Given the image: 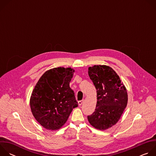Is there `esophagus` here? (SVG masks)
<instances>
[{
  "mask_svg": "<svg viewBox=\"0 0 156 156\" xmlns=\"http://www.w3.org/2000/svg\"><path fill=\"white\" fill-rule=\"evenodd\" d=\"M83 102H84V100L83 99V100H81V101H79L78 102V105H81L82 104H83Z\"/></svg>",
  "mask_w": 156,
  "mask_h": 156,
  "instance_id": "esophagus-1",
  "label": "esophagus"
}]
</instances>
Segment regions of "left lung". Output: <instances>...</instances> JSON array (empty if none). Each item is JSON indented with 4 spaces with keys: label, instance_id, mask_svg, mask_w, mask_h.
<instances>
[{
    "label": "left lung",
    "instance_id": "8db88e82",
    "mask_svg": "<svg viewBox=\"0 0 156 156\" xmlns=\"http://www.w3.org/2000/svg\"><path fill=\"white\" fill-rule=\"evenodd\" d=\"M88 75L97 90L98 101L94 112L87 119L95 128L104 130L120 119L127 105V91L119 75L108 66H90Z\"/></svg>",
    "mask_w": 156,
    "mask_h": 156
}]
</instances>
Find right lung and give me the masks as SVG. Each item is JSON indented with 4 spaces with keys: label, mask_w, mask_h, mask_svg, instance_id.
Wrapping results in <instances>:
<instances>
[{
    "label": "right lung",
    "mask_w": 156,
    "mask_h": 156,
    "mask_svg": "<svg viewBox=\"0 0 156 156\" xmlns=\"http://www.w3.org/2000/svg\"><path fill=\"white\" fill-rule=\"evenodd\" d=\"M75 72L58 67L46 71L37 81L30 98V107L36 120L44 128L55 130L68 120L78 107L70 82Z\"/></svg>",
    "instance_id": "obj_1"
}]
</instances>
